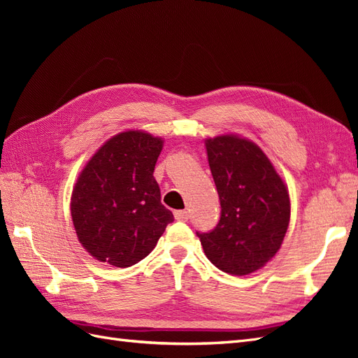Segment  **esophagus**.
<instances>
[{
  "label": "esophagus",
  "instance_id": "esophagus-1",
  "mask_svg": "<svg viewBox=\"0 0 358 358\" xmlns=\"http://www.w3.org/2000/svg\"><path fill=\"white\" fill-rule=\"evenodd\" d=\"M189 213L187 210H175V220L178 221H188Z\"/></svg>",
  "mask_w": 358,
  "mask_h": 358
}]
</instances>
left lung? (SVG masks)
Wrapping results in <instances>:
<instances>
[{"instance_id":"left-lung-1","label":"left lung","mask_w":358,"mask_h":358,"mask_svg":"<svg viewBox=\"0 0 358 358\" xmlns=\"http://www.w3.org/2000/svg\"><path fill=\"white\" fill-rule=\"evenodd\" d=\"M221 201L213 230L197 231L204 254L225 273L243 276L279 251L289 222L284 180L255 143L236 136L206 140Z\"/></svg>"}]
</instances>
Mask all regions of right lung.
<instances>
[{
  "label": "right lung",
  "mask_w": 358,
  "mask_h": 358,
  "mask_svg": "<svg viewBox=\"0 0 358 358\" xmlns=\"http://www.w3.org/2000/svg\"><path fill=\"white\" fill-rule=\"evenodd\" d=\"M162 140L125 131L96 150L71 196L79 242L99 262L129 267L155 248L173 213L154 178Z\"/></svg>",
  "instance_id": "obj_1"
}]
</instances>
